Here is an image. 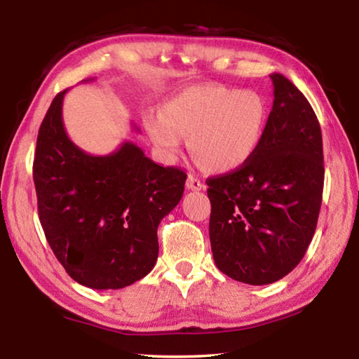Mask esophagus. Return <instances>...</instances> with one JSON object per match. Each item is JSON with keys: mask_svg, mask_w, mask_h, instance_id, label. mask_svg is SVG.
Masks as SVG:
<instances>
[{"mask_svg": "<svg viewBox=\"0 0 359 359\" xmlns=\"http://www.w3.org/2000/svg\"><path fill=\"white\" fill-rule=\"evenodd\" d=\"M187 188H188V190L198 191V190H203L204 184H203V182L199 180L198 177H194V175H188V179H187Z\"/></svg>", "mask_w": 359, "mask_h": 359, "instance_id": "1", "label": "esophagus"}]
</instances>
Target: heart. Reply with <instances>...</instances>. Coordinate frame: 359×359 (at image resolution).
<instances>
[{"mask_svg": "<svg viewBox=\"0 0 359 359\" xmlns=\"http://www.w3.org/2000/svg\"><path fill=\"white\" fill-rule=\"evenodd\" d=\"M267 118V101L255 90L194 85L163 102L160 115H149L145 126L163 156L177 155L185 137L199 166L226 174L238 171L257 154Z\"/></svg>", "mask_w": 359, "mask_h": 359, "instance_id": "b5f03b06", "label": "heart"}]
</instances>
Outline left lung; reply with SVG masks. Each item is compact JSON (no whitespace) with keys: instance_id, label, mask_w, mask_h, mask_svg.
Masks as SVG:
<instances>
[{"instance_id":"left-lung-1","label":"left lung","mask_w":359,"mask_h":359,"mask_svg":"<svg viewBox=\"0 0 359 359\" xmlns=\"http://www.w3.org/2000/svg\"><path fill=\"white\" fill-rule=\"evenodd\" d=\"M271 79L274 104L258 151L238 171L208 179L214 261L248 285L274 283L299 264L323 196L317 115L293 82L278 72Z\"/></svg>"}]
</instances>
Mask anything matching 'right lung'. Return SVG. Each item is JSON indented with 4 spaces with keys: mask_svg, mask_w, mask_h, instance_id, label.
Instances as JSON below:
<instances>
[{
    "mask_svg": "<svg viewBox=\"0 0 359 359\" xmlns=\"http://www.w3.org/2000/svg\"><path fill=\"white\" fill-rule=\"evenodd\" d=\"M66 92L53 98L36 142L39 220L71 278L125 288L154 269L158 224L182 199L187 174L156 165L130 141L102 156L79 149L63 125Z\"/></svg>",
    "mask_w": 359,
    "mask_h": 359,
    "instance_id": "add662e5",
    "label": "right lung"
}]
</instances>
